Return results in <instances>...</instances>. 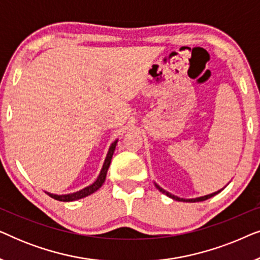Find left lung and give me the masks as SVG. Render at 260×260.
I'll return each instance as SVG.
<instances>
[{"label": "left lung", "mask_w": 260, "mask_h": 260, "mask_svg": "<svg viewBox=\"0 0 260 260\" xmlns=\"http://www.w3.org/2000/svg\"><path fill=\"white\" fill-rule=\"evenodd\" d=\"M155 186H156V188H157V189L161 191V193H163V194H166L167 197H169L170 199H173V200H176V201H183V202H199V201H205V200H207V199H209V198H212V197H214V195H216L218 193H220V191H221L222 189H220V190H218V191H214V193H212V194H208V195H205V197H200V198H194V199H182V198H179V197H176V195H173L172 193H169V191H167V190H165L163 189V188H161L158 186L157 183H155Z\"/></svg>", "instance_id": "8db88e82"}]
</instances>
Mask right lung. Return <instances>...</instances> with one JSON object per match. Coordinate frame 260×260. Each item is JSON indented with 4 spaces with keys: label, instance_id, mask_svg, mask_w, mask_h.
Instances as JSON below:
<instances>
[{
    "label": "right lung",
    "instance_id": "obj_1",
    "mask_svg": "<svg viewBox=\"0 0 260 260\" xmlns=\"http://www.w3.org/2000/svg\"><path fill=\"white\" fill-rule=\"evenodd\" d=\"M117 142H118V140H116L111 145H110L109 151H108V155H106V157H105L104 165H103V168H102V170H101V173H99L97 180H95L93 183L90 184V186L83 188V189L76 191V193L63 194V195L52 194V193H48V191H46V193H47V194L49 195V197L53 198V199H55V200H58V201L69 202V201L79 200V199H83V198H85V197H88V195L93 194L94 191H97V190L99 189V188H101V187L103 186V183H104V181H105V179H106V174H108V169H109V167H110V163H111L112 155H113V152H115Z\"/></svg>",
    "mask_w": 260,
    "mask_h": 260
}]
</instances>
